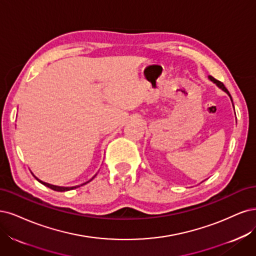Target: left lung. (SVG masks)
<instances>
[{"label": "left lung", "mask_w": 256, "mask_h": 256, "mask_svg": "<svg viewBox=\"0 0 256 256\" xmlns=\"http://www.w3.org/2000/svg\"><path fill=\"white\" fill-rule=\"evenodd\" d=\"M210 80H212V82H214V83H216V84H217V85H218V86H219V87H220V88H221L222 90H224V92H226V94H228V96H230V92H228V89L226 88L224 84V83H222V82H220V80H216V78H214L212 76H210Z\"/></svg>", "instance_id": "8db88e82"}]
</instances>
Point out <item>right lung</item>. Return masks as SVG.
I'll list each match as a JSON object with an SVG mask.
<instances>
[{"label":"right lung","instance_id":"1","mask_svg":"<svg viewBox=\"0 0 256 256\" xmlns=\"http://www.w3.org/2000/svg\"><path fill=\"white\" fill-rule=\"evenodd\" d=\"M38 180V178H37ZM39 182L41 183V184H44V185H46V186H48V188H51V189H53V190H56V192H67V190H70V189H73V188H76V187H80V186H76V187H60V186H54V185H50V184H48V183H44V182H41V180H39ZM88 183V182H87ZM86 184V183H85ZM84 185V184H83Z\"/></svg>","mask_w":256,"mask_h":256}]
</instances>
